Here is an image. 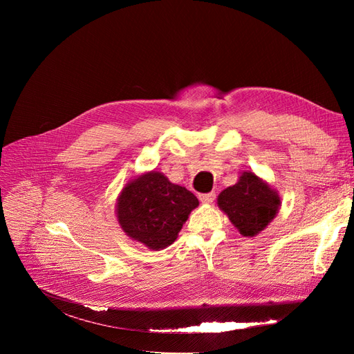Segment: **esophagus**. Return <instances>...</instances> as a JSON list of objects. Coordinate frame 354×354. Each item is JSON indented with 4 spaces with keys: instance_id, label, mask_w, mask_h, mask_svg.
<instances>
[{
    "instance_id": "obj_1",
    "label": "esophagus",
    "mask_w": 354,
    "mask_h": 354,
    "mask_svg": "<svg viewBox=\"0 0 354 354\" xmlns=\"http://www.w3.org/2000/svg\"><path fill=\"white\" fill-rule=\"evenodd\" d=\"M199 199L203 203H211L214 199H216V194H214V192H209V194H201Z\"/></svg>"
}]
</instances>
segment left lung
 I'll use <instances>...</instances> for the list:
<instances>
[{
  "mask_svg": "<svg viewBox=\"0 0 354 354\" xmlns=\"http://www.w3.org/2000/svg\"><path fill=\"white\" fill-rule=\"evenodd\" d=\"M217 203L241 234L251 238L274 218L281 199L270 186L246 171L236 185L221 192Z\"/></svg>",
  "mask_w": 354,
  "mask_h": 354,
  "instance_id": "8db88e82",
  "label": "left lung"
}]
</instances>
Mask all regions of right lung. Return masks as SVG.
Listing matches in <instances>:
<instances>
[{"label":"right lung","mask_w":354,"mask_h":354,"mask_svg":"<svg viewBox=\"0 0 354 354\" xmlns=\"http://www.w3.org/2000/svg\"><path fill=\"white\" fill-rule=\"evenodd\" d=\"M198 205L190 190L152 171L122 189L116 214L128 236L158 251L177 239L190 211Z\"/></svg>","instance_id":"1"}]
</instances>
